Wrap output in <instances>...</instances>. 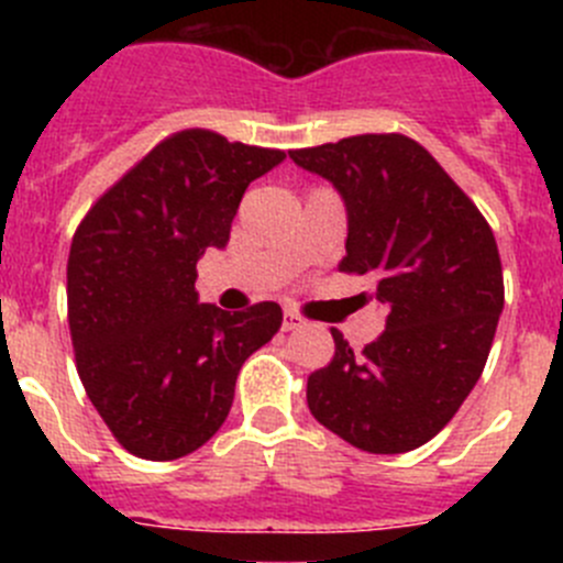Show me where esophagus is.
<instances>
[{
	"instance_id": "obj_1",
	"label": "esophagus",
	"mask_w": 563,
	"mask_h": 563,
	"mask_svg": "<svg viewBox=\"0 0 563 563\" xmlns=\"http://www.w3.org/2000/svg\"><path fill=\"white\" fill-rule=\"evenodd\" d=\"M302 323L305 321L297 313H286V316H283V332H294V329H299Z\"/></svg>"
}]
</instances>
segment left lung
<instances>
[{
	"instance_id": "left-lung-1",
	"label": "left lung",
	"mask_w": 563,
	"mask_h": 563,
	"mask_svg": "<svg viewBox=\"0 0 563 563\" xmlns=\"http://www.w3.org/2000/svg\"><path fill=\"white\" fill-rule=\"evenodd\" d=\"M332 181L349 240L340 272L371 275L387 329L310 373V413L373 455L428 444L479 382L504 310L496 236L424 146L397 133L351 135L288 152Z\"/></svg>"
}]
</instances>
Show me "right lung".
<instances>
[{
    "label": "right lung",
    "instance_id": "obj_1",
    "mask_svg": "<svg viewBox=\"0 0 563 563\" xmlns=\"http://www.w3.org/2000/svg\"><path fill=\"white\" fill-rule=\"evenodd\" d=\"M286 161L212 130H181L130 168L78 225L67 258L76 367L113 439L135 457L207 444L236 376L283 323L275 302H198L196 264L229 245L247 185Z\"/></svg>",
    "mask_w": 563,
    "mask_h": 563
}]
</instances>
